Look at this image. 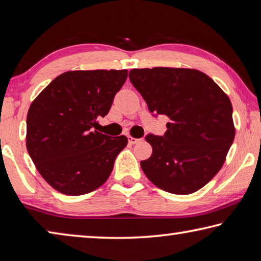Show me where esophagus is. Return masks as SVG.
<instances>
[{
    "label": "esophagus",
    "mask_w": 261,
    "mask_h": 261,
    "mask_svg": "<svg viewBox=\"0 0 261 261\" xmlns=\"http://www.w3.org/2000/svg\"><path fill=\"white\" fill-rule=\"evenodd\" d=\"M141 139H135V138H132V136H128V142L130 144H136L138 142H140Z\"/></svg>",
    "instance_id": "obj_1"
}]
</instances>
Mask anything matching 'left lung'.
<instances>
[{
  "mask_svg": "<svg viewBox=\"0 0 261 261\" xmlns=\"http://www.w3.org/2000/svg\"><path fill=\"white\" fill-rule=\"evenodd\" d=\"M129 80L152 116L170 119L163 136H145L152 154L141 162L144 174L171 194L203 188L220 171L235 138L229 97L208 75L190 68H134Z\"/></svg>",
  "mask_w": 261,
  "mask_h": 261,
  "instance_id": "left-lung-1",
  "label": "left lung"
}]
</instances>
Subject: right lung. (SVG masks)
Returning a JSON list of instances; mask_svg holds the SVG:
<instances>
[{
	"instance_id": "1",
	"label": "right lung",
	"mask_w": 261,
	"mask_h": 261,
	"mask_svg": "<svg viewBox=\"0 0 261 261\" xmlns=\"http://www.w3.org/2000/svg\"><path fill=\"white\" fill-rule=\"evenodd\" d=\"M127 74V70L68 71L31 104L27 151L40 174L59 193L88 194L111 174L127 138H111L94 128L109 113Z\"/></svg>"
}]
</instances>
